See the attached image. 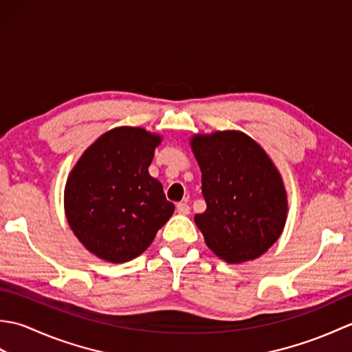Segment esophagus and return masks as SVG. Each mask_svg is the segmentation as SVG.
<instances>
[{
	"instance_id": "34e87169",
	"label": "esophagus",
	"mask_w": 352,
	"mask_h": 352,
	"mask_svg": "<svg viewBox=\"0 0 352 352\" xmlns=\"http://www.w3.org/2000/svg\"><path fill=\"white\" fill-rule=\"evenodd\" d=\"M177 212L180 213V214H189L190 213V207H189L188 203H186V201H184V203H178L177 204Z\"/></svg>"
}]
</instances>
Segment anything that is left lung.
<instances>
[{"mask_svg":"<svg viewBox=\"0 0 352 352\" xmlns=\"http://www.w3.org/2000/svg\"><path fill=\"white\" fill-rule=\"evenodd\" d=\"M190 146L207 204L195 223L207 246L227 263L260 257L286 223L287 195L278 169L242 131L195 134Z\"/></svg>","mask_w":352,"mask_h":352,"instance_id":"obj_1","label":"left lung"}]
</instances>
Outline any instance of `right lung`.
<instances>
[{"instance_id": "1", "label": "right lung", "mask_w": 352, "mask_h": 352, "mask_svg": "<svg viewBox=\"0 0 352 352\" xmlns=\"http://www.w3.org/2000/svg\"><path fill=\"white\" fill-rule=\"evenodd\" d=\"M162 138L118 126L89 146L65 188L66 219L87 251L110 263L144 252L174 213L163 186L148 172Z\"/></svg>"}]
</instances>
